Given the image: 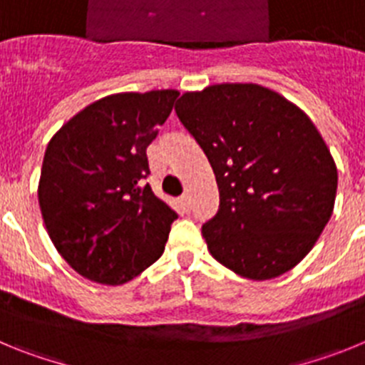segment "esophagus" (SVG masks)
<instances>
[{
  "instance_id": "1",
  "label": "esophagus",
  "mask_w": 365,
  "mask_h": 365,
  "mask_svg": "<svg viewBox=\"0 0 365 365\" xmlns=\"http://www.w3.org/2000/svg\"><path fill=\"white\" fill-rule=\"evenodd\" d=\"M180 205H182V208H185L186 212L192 210V201H190V195H182V197H180Z\"/></svg>"
}]
</instances>
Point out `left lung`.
<instances>
[{
  "label": "left lung",
  "mask_w": 365,
  "mask_h": 365,
  "mask_svg": "<svg viewBox=\"0 0 365 365\" xmlns=\"http://www.w3.org/2000/svg\"><path fill=\"white\" fill-rule=\"evenodd\" d=\"M175 113L217 180L219 210L202 225L212 256L256 282L298 265L331 219L338 185L311 118L256 83L185 93Z\"/></svg>",
  "instance_id": "left-lung-1"
}]
</instances>
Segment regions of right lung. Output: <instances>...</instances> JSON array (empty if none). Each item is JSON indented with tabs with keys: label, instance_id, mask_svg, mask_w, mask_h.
Masks as SVG:
<instances>
[{
	"label": "right lung",
	"instance_id": "right-lung-1",
	"mask_svg": "<svg viewBox=\"0 0 365 365\" xmlns=\"http://www.w3.org/2000/svg\"><path fill=\"white\" fill-rule=\"evenodd\" d=\"M177 96L173 89L106 96L51 138L41 215L58 252L83 278L120 285L163 256L177 214L146 182V150Z\"/></svg>",
	"mask_w": 365,
	"mask_h": 365
}]
</instances>
